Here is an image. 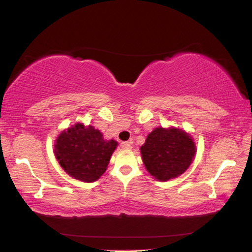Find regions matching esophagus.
I'll return each mask as SVG.
<instances>
[{"label":"esophagus","mask_w":252,"mask_h":252,"mask_svg":"<svg viewBox=\"0 0 252 252\" xmlns=\"http://www.w3.org/2000/svg\"><path fill=\"white\" fill-rule=\"evenodd\" d=\"M121 148L123 149V150H131V143L130 142H122L121 144Z\"/></svg>","instance_id":"obj_1"}]
</instances>
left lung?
Listing matches in <instances>:
<instances>
[{"label":"left lung","mask_w":252,"mask_h":252,"mask_svg":"<svg viewBox=\"0 0 252 252\" xmlns=\"http://www.w3.org/2000/svg\"><path fill=\"white\" fill-rule=\"evenodd\" d=\"M195 150L190 134L177 127H156L140 148L148 172L160 181L181 176L192 163Z\"/></svg>","instance_id":"8db88e82"}]
</instances>
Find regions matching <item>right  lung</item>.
<instances>
[{"mask_svg":"<svg viewBox=\"0 0 252 252\" xmlns=\"http://www.w3.org/2000/svg\"><path fill=\"white\" fill-rule=\"evenodd\" d=\"M117 146L113 139L104 140L94 126L76 123L58 136L54 153L69 176L83 182H93L105 172Z\"/></svg>","mask_w":252,"mask_h":252,"instance_id":"right-lung-1","label":"right lung"}]
</instances>
